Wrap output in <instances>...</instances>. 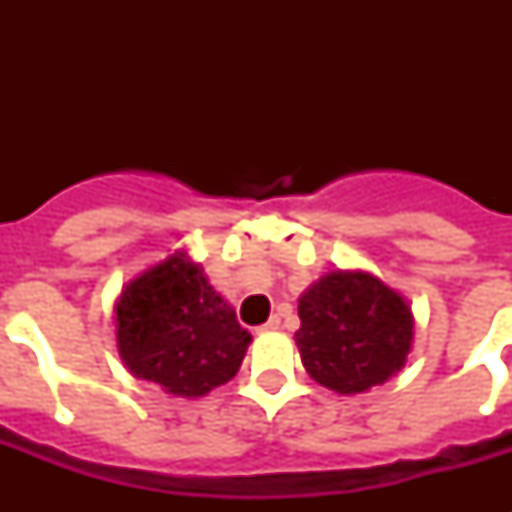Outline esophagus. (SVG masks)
I'll return each mask as SVG.
<instances>
[{
    "label": "esophagus",
    "mask_w": 512,
    "mask_h": 512,
    "mask_svg": "<svg viewBox=\"0 0 512 512\" xmlns=\"http://www.w3.org/2000/svg\"><path fill=\"white\" fill-rule=\"evenodd\" d=\"M281 327V316H271V319L265 321L263 327H257V332H271V329H279Z\"/></svg>",
    "instance_id": "esophagus-1"
}]
</instances>
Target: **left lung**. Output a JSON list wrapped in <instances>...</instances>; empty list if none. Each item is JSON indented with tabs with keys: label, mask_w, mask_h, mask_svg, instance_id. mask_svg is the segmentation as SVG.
<instances>
[{
	"label": "left lung",
	"mask_w": 512,
	"mask_h": 512,
	"mask_svg": "<svg viewBox=\"0 0 512 512\" xmlns=\"http://www.w3.org/2000/svg\"><path fill=\"white\" fill-rule=\"evenodd\" d=\"M297 313L305 372L342 396L390 380L412 350V308L366 271H329L305 289Z\"/></svg>",
	"instance_id": "left-lung-1"
}]
</instances>
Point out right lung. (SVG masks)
I'll return each mask as SVG.
<instances>
[{
	"mask_svg": "<svg viewBox=\"0 0 512 512\" xmlns=\"http://www.w3.org/2000/svg\"><path fill=\"white\" fill-rule=\"evenodd\" d=\"M116 345L138 380L180 398L207 396L239 372L252 335L207 281L175 252L132 279L116 303Z\"/></svg>",
	"mask_w": 512,
	"mask_h": 512,
	"instance_id": "right-lung-1",
	"label": "right lung"
}]
</instances>
